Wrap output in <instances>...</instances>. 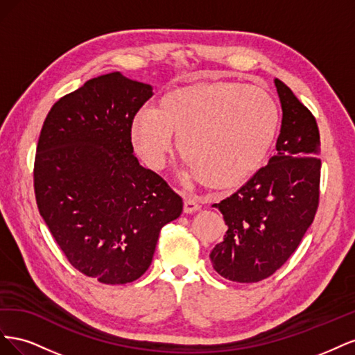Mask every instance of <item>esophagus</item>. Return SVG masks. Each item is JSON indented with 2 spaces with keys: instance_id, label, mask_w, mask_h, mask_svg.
<instances>
[{
  "instance_id": "obj_1",
  "label": "esophagus",
  "mask_w": 355,
  "mask_h": 355,
  "mask_svg": "<svg viewBox=\"0 0 355 355\" xmlns=\"http://www.w3.org/2000/svg\"><path fill=\"white\" fill-rule=\"evenodd\" d=\"M201 209L200 202H198V198L191 196V194H187L184 197V211L185 213H194V211H198Z\"/></svg>"
}]
</instances>
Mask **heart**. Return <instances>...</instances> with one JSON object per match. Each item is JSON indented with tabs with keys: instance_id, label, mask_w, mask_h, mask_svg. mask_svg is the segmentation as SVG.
Wrapping results in <instances>:
<instances>
[{
	"instance_id": "1",
	"label": "heart",
	"mask_w": 355,
	"mask_h": 355,
	"mask_svg": "<svg viewBox=\"0 0 355 355\" xmlns=\"http://www.w3.org/2000/svg\"><path fill=\"white\" fill-rule=\"evenodd\" d=\"M278 121L275 101L261 87L196 83L167 92L155 111H139L132 141L146 164L161 168L176 136L192 176L214 189H234L262 167Z\"/></svg>"
}]
</instances>
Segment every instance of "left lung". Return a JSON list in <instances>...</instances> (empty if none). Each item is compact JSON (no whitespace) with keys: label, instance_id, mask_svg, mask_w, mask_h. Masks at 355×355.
Instances as JSON below:
<instances>
[{"label":"left lung","instance_id":"1","mask_svg":"<svg viewBox=\"0 0 355 355\" xmlns=\"http://www.w3.org/2000/svg\"><path fill=\"white\" fill-rule=\"evenodd\" d=\"M274 83L283 111L277 154L237 192L213 204L228 230L210 261L214 271L237 283H257L284 265L318 207L317 121L283 81Z\"/></svg>","mask_w":355,"mask_h":355}]
</instances>
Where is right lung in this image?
Returning <instances> with one entry per match:
<instances>
[{
    "label": "right lung",
    "instance_id": "1",
    "mask_svg": "<svg viewBox=\"0 0 355 355\" xmlns=\"http://www.w3.org/2000/svg\"><path fill=\"white\" fill-rule=\"evenodd\" d=\"M153 87L111 72L59 99L38 139L40 214L69 263L103 284L137 280L182 198L139 164L132 121Z\"/></svg>",
    "mask_w": 355,
    "mask_h": 355
}]
</instances>
